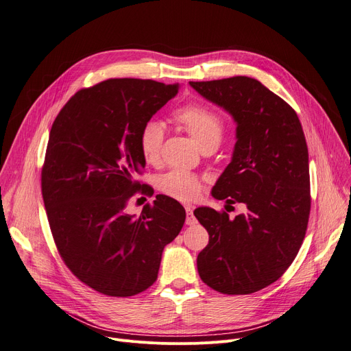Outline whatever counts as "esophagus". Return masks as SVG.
Segmentation results:
<instances>
[{
  "mask_svg": "<svg viewBox=\"0 0 351 351\" xmlns=\"http://www.w3.org/2000/svg\"><path fill=\"white\" fill-rule=\"evenodd\" d=\"M185 210H186V225H195L197 220H196V217L193 216V209L191 208V206H186L185 208Z\"/></svg>",
  "mask_w": 351,
  "mask_h": 351,
  "instance_id": "1",
  "label": "esophagus"
}]
</instances>
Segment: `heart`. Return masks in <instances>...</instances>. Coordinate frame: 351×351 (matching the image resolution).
<instances>
[{
	"label": "heart",
	"instance_id": "heart-1",
	"mask_svg": "<svg viewBox=\"0 0 351 351\" xmlns=\"http://www.w3.org/2000/svg\"><path fill=\"white\" fill-rule=\"evenodd\" d=\"M173 121L192 136L202 151L215 147L225 134V119L219 112L204 104H188L173 110ZM165 129L156 121L146 122L139 132V149L146 163L156 165L162 156ZM159 189L176 200L195 202L202 191L204 180L186 171L173 169L158 180Z\"/></svg>",
	"mask_w": 351,
	"mask_h": 351
}]
</instances>
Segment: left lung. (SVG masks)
<instances>
[{"instance_id":"left-lung-1","label":"left lung","mask_w":351,"mask_h":351,"mask_svg":"<svg viewBox=\"0 0 351 351\" xmlns=\"http://www.w3.org/2000/svg\"><path fill=\"white\" fill-rule=\"evenodd\" d=\"M193 89L234 118L232 162L212 195L226 209L197 208L209 233L197 254L200 279L223 294H250L280 279L306 236L310 215L308 152L299 117L286 101L249 77L191 81Z\"/></svg>"}]
</instances>
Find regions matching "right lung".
Listing matches in <instances>:
<instances>
[{"instance_id":"add662e5","label":"right lung","mask_w":351,"mask_h":351,"mask_svg":"<svg viewBox=\"0 0 351 351\" xmlns=\"http://www.w3.org/2000/svg\"><path fill=\"white\" fill-rule=\"evenodd\" d=\"M178 94V85L110 78L82 88L55 118L41 172V192L55 246L88 287L110 298L145 291L158 279L163 247L179 234L185 209L156 195L139 217L128 202L145 169L139 132Z\"/></svg>"}]
</instances>
